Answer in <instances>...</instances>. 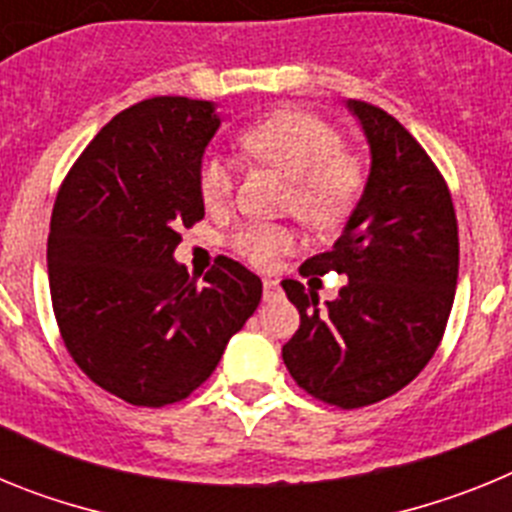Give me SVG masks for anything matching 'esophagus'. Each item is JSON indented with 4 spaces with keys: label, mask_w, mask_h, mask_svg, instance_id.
Returning <instances> with one entry per match:
<instances>
[{
    "label": "esophagus",
    "mask_w": 512,
    "mask_h": 512,
    "mask_svg": "<svg viewBox=\"0 0 512 512\" xmlns=\"http://www.w3.org/2000/svg\"><path fill=\"white\" fill-rule=\"evenodd\" d=\"M282 295V287H279L277 279H264V300H277Z\"/></svg>",
    "instance_id": "34e87169"
}]
</instances>
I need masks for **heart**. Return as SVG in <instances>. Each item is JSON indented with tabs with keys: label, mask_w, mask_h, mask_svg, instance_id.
<instances>
[{
	"label": "heart",
	"mask_w": 512,
	"mask_h": 512,
	"mask_svg": "<svg viewBox=\"0 0 512 512\" xmlns=\"http://www.w3.org/2000/svg\"><path fill=\"white\" fill-rule=\"evenodd\" d=\"M243 151L289 179L287 210L315 228H333L354 210L366 174L359 158L341 148V133L328 120L297 107H282L251 122L238 135ZM200 197L210 210L233 192V169L225 158L207 156L200 166ZM295 243L284 225L246 223L230 238L233 251L253 266H271Z\"/></svg>",
	"instance_id": "1"
}]
</instances>
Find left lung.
Masks as SVG:
<instances>
[{"instance_id": "1", "label": "left lung", "mask_w": 512, "mask_h": 512, "mask_svg": "<svg viewBox=\"0 0 512 512\" xmlns=\"http://www.w3.org/2000/svg\"><path fill=\"white\" fill-rule=\"evenodd\" d=\"M372 151L359 205L333 248L300 274H346L333 302L320 305L284 279L300 328L282 348L307 395L343 410L400 392L436 354L454 305L459 228L441 171L400 122L369 102L348 99Z\"/></svg>"}]
</instances>
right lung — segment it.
I'll return each instance as SVG.
<instances>
[{"label":"right lung","instance_id":"obj_1","mask_svg":"<svg viewBox=\"0 0 512 512\" xmlns=\"http://www.w3.org/2000/svg\"><path fill=\"white\" fill-rule=\"evenodd\" d=\"M215 104L153 97L112 117L58 189L48 282L71 359L138 408L192 395L261 302V279L217 256L202 284L174 261L179 228L205 217L202 153Z\"/></svg>","mask_w":512,"mask_h":512}]
</instances>
